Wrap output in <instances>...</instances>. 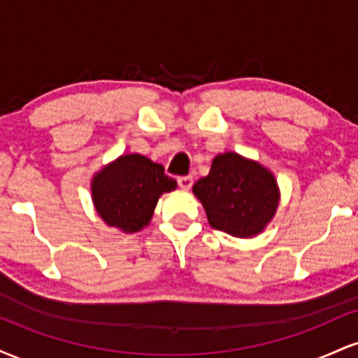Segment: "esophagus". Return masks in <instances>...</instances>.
Masks as SVG:
<instances>
[{
	"instance_id": "esophagus-1",
	"label": "esophagus",
	"mask_w": 358,
	"mask_h": 358,
	"mask_svg": "<svg viewBox=\"0 0 358 358\" xmlns=\"http://www.w3.org/2000/svg\"><path fill=\"white\" fill-rule=\"evenodd\" d=\"M178 185H180V188H183V190H188V188H192L193 178L192 176H180Z\"/></svg>"
}]
</instances>
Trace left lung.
<instances>
[{
    "instance_id": "obj_1",
    "label": "left lung",
    "mask_w": 358,
    "mask_h": 358,
    "mask_svg": "<svg viewBox=\"0 0 358 358\" xmlns=\"http://www.w3.org/2000/svg\"><path fill=\"white\" fill-rule=\"evenodd\" d=\"M193 193L213 229L241 239L264 231L279 205L274 175L232 151L213 158L210 173L193 185Z\"/></svg>"
}]
</instances>
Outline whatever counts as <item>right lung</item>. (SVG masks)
I'll list each match as a JSON object with an SVG mask.
<instances>
[{"mask_svg": "<svg viewBox=\"0 0 358 358\" xmlns=\"http://www.w3.org/2000/svg\"><path fill=\"white\" fill-rule=\"evenodd\" d=\"M176 188L163 165L133 153L119 156L94 175L90 190L99 217L109 227L126 234L150 224L158 199Z\"/></svg>", "mask_w": 358, "mask_h": 358, "instance_id": "1", "label": "right lung"}]
</instances>
